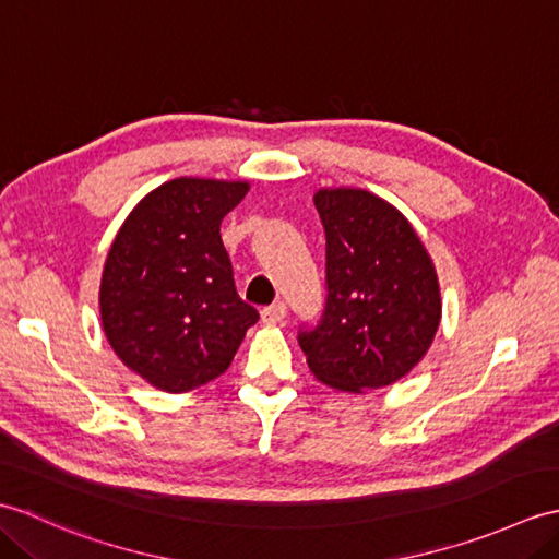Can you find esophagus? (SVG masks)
Wrapping results in <instances>:
<instances>
[{
  "mask_svg": "<svg viewBox=\"0 0 559 559\" xmlns=\"http://www.w3.org/2000/svg\"><path fill=\"white\" fill-rule=\"evenodd\" d=\"M286 314H288L286 302H273V305H269V307H264V310H261V319H264V324H269V326L281 324L283 319H286Z\"/></svg>",
  "mask_w": 559,
  "mask_h": 559,
  "instance_id": "34e87169",
  "label": "esophagus"
}]
</instances>
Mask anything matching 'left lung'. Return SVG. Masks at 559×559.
<instances>
[{
  "label": "left lung",
  "mask_w": 559,
  "mask_h": 559,
  "mask_svg": "<svg viewBox=\"0 0 559 559\" xmlns=\"http://www.w3.org/2000/svg\"><path fill=\"white\" fill-rule=\"evenodd\" d=\"M326 310L300 348L319 382L362 394L406 377L442 322L439 278L411 221L367 189L322 187Z\"/></svg>",
  "instance_id": "8db88e82"
}]
</instances>
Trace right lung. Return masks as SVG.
<instances>
[{
	"label": "right lung",
	"mask_w": 559,
	"mask_h": 559,
	"mask_svg": "<svg viewBox=\"0 0 559 559\" xmlns=\"http://www.w3.org/2000/svg\"><path fill=\"white\" fill-rule=\"evenodd\" d=\"M242 180L175 177L124 218L100 278L105 338L129 370L168 394L228 370L259 312L235 290L221 221Z\"/></svg>",
	"instance_id": "add662e5"
}]
</instances>
